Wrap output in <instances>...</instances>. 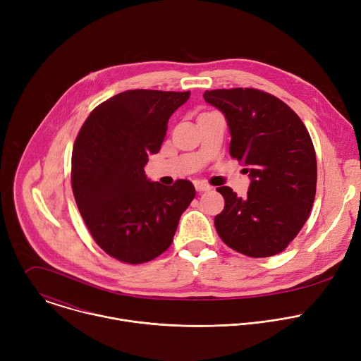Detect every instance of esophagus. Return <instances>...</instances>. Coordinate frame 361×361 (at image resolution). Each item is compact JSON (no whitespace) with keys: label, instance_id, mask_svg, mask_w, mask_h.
I'll use <instances>...</instances> for the list:
<instances>
[{"label":"esophagus","instance_id":"1","mask_svg":"<svg viewBox=\"0 0 361 361\" xmlns=\"http://www.w3.org/2000/svg\"><path fill=\"white\" fill-rule=\"evenodd\" d=\"M194 187H195V190H197V191H200V192L212 190V185H210V184H207L205 181H200V180L194 181Z\"/></svg>","mask_w":361,"mask_h":361}]
</instances>
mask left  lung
<instances>
[{"mask_svg": "<svg viewBox=\"0 0 361 361\" xmlns=\"http://www.w3.org/2000/svg\"><path fill=\"white\" fill-rule=\"evenodd\" d=\"M230 130V156L251 180L247 195L219 187L224 210L214 224L233 250L259 259L281 252L310 216L317 160L300 117L277 97L255 88L205 91Z\"/></svg>", "mask_w": 361, "mask_h": 361, "instance_id": "left-lung-1", "label": "left lung"}]
</instances>
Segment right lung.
<instances>
[{"mask_svg":"<svg viewBox=\"0 0 361 361\" xmlns=\"http://www.w3.org/2000/svg\"><path fill=\"white\" fill-rule=\"evenodd\" d=\"M190 91L128 90L95 107L73 148L71 185L95 243L114 259L141 264L173 243L195 197L188 180L149 181L144 167L157 154L173 113Z\"/></svg>","mask_w":361,"mask_h":361,"instance_id":"right-lung-1","label":"right lung"}]
</instances>
